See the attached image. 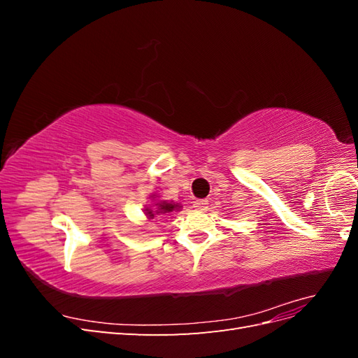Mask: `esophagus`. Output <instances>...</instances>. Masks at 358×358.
<instances>
[{"label": "esophagus", "mask_w": 358, "mask_h": 358, "mask_svg": "<svg viewBox=\"0 0 358 358\" xmlns=\"http://www.w3.org/2000/svg\"><path fill=\"white\" fill-rule=\"evenodd\" d=\"M208 200H196L194 201V208L199 209V210H206L208 209Z\"/></svg>", "instance_id": "obj_1"}]
</instances>
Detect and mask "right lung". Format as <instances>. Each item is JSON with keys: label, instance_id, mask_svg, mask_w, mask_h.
Segmentation results:
<instances>
[{"label": "right lung", "instance_id": "obj_1", "mask_svg": "<svg viewBox=\"0 0 358 358\" xmlns=\"http://www.w3.org/2000/svg\"><path fill=\"white\" fill-rule=\"evenodd\" d=\"M173 209H179L178 204H171V203H159L158 204V209L157 210H150V209H146V215L149 216V218H154L155 215H161V213H166V212H171Z\"/></svg>", "mask_w": 358, "mask_h": 358}]
</instances>
